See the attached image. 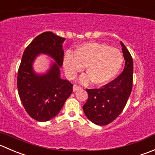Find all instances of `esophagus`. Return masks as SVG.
Here are the masks:
<instances>
[{"label": "esophagus", "instance_id": "1", "mask_svg": "<svg viewBox=\"0 0 155 155\" xmlns=\"http://www.w3.org/2000/svg\"><path fill=\"white\" fill-rule=\"evenodd\" d=\"M79 89H81V87L78 86V85H73V91H78V90H79Z\"/></svg>", "mask_w": 155, "mask_h": 155}]
</instances>
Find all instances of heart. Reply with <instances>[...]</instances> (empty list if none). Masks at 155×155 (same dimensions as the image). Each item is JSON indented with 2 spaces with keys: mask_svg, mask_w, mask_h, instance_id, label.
Segmentation results:
<instances>
[{
  "mask_svg": "<svg viewBox=\"0 0 155 155\" xmlns=\"http://www.w3.org/2000/svg\"><path fill=\"white\" fill-rule=\"evenodd\" d=\"M124 57L118 49L99 42H85L78 46L73 53L67 52L64 57V71L70 79L85 70L88 74L80 78V82L88 84L91 81L95 85L110 82L119 73Z\"/></svg>",
  "mask_w": 155,
  "mask_h": 155,
  "instance_id": "b5f03b06",
  "label": "heart"
}]
</instances>
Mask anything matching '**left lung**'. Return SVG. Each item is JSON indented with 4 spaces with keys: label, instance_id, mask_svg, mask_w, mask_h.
Returning <instances> with one entry per match:
<instances>
[{
    "label": "left lung",
    "instance_id": "8db88e82",
    "mask_svg": "<svg viewBox=\"0 0 155 155\" xmlns=\"http://www.w3.org/2000/svg\"><path fill=\"white\" fill-rule=\"evenodd\" d=\"M125 67L123 73L101 88L86 89L88 99L82 106L86 117L96 125L110 124L125 107L133 88V61L131 54L120 41Z\"/></svg>",
    "mask_w": 155,
    "mask_h": 155
}]
</instances>
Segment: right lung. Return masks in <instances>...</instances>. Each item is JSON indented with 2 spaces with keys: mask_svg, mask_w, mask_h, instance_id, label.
Here are the masks:
<instances>
[{
  "mask_svg": "<svg viewBox=\"0 0 155 155\" xmlns=\"http://www.w3.org/2000/svg\"><path fill=\"white\" fill-rule=\"evenodd\" d=\"M64 41V38L45 31L35 38L22 54L18 70V92L28 115L39 122L56 117L73 92V84L61 77ZM40 54L48 55L54 61L45 74L35 73L33 69Z\"/></svg>",
  "mask_w": 155,
  "mask_h": 155,
  "instance_id": "add662e5",
  "label": "right lung"
}]
</instances>
